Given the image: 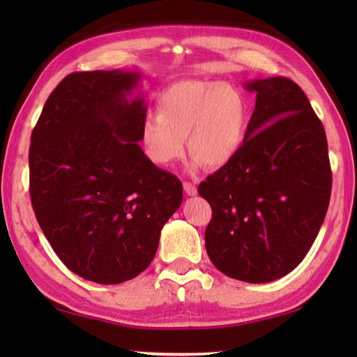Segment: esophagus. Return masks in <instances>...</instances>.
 Wrapping results in <instances>:
<instances>
[{"instance_id": "1", "label": "esophagus", "mask_w": 357, "mask_h": 357, "mask_svg": "<svg viewBox=\"0 0 357 357\" xmlns=\"http://www.w3.org/2000/svg\"><path fill=\"white\" fill-rule=\"evenodd\" d=\"M184 190L189 197L197 195V187H195V184H192V183H184Z\"/></svg>"}]
</instances>
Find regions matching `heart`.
Instances as JSON below:
<instances>
[{
	"mask_svg": "<svg viewBox=\"0 0 357 357\" xmlns=\"http://www.w3.org/2000/svg\"><path fill=\"white\" fill-rule=\"evenodd\" d=\"M155 110L157 118L143 121L140 137L149 160L160 167L183 159L187 135L193 165H228L243 151L252 121L245 94L223 82L173 83L159 96Z\"/></svg>",
	"mask_w": 357,
	"mask_h": 357,
	"instance_id": "heart-1",
	"label": "heart"
}]
</instances>
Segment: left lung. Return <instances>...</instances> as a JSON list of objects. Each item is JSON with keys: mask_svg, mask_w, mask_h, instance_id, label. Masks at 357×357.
<instances>
[{"mask_svg": "<svg viewBox=\"0 0 357 357\" xmlns=\"http://www.w3.org/2000/svg\"><path fill=\"white\" fill-rule=\"evenodd\" d=\"M257 94L236 159L198 193L213 208L204 233L211 261L249 283L280 279L298 266L328 213L332 174L321 121L287 77L245 83Z\"/></svg>", "mask_w": 357, "mask_h": 357, "instance_id": "obj_1", "label": "left lung"}]
</instances>
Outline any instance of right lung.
Returning <instances> with one entry per match:
<instances>
[{
	"label": "right lung",
	"mask_w": 357,
	"mask_h": 357,
	"mask_svg": "<svg viewBox=\"0 0 357 357\" xmlns=\"http://www.w3.org/2000/svg\"><path fill=\"white\" fill-rule=\"evenodd\" d=\"M140 70L75 72L47 99L31 134L29 193L59 259L83 279L116 285L153 261L183 184L142 146Z\"/></svg>",
	"instance_id": "add662e5"
}]
</instances>
